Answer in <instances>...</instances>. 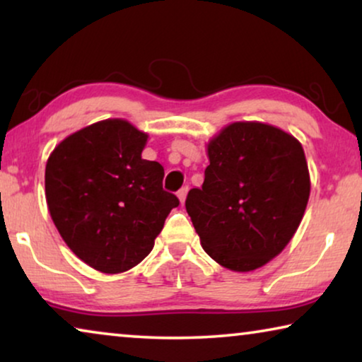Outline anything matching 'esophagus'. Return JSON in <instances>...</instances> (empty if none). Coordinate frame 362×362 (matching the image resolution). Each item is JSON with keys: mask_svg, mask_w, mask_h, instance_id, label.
Here are the masks:
<instances>
[{"mask_svg": "<svg viewBox=\"0 0 362 362\" xmlns=\"http://www.w3.org/2000/svg\"><path fill=\"white\" fill-rule=\"evenodd\" d=\"M187 189H189V187H187V186H182L181 189L177 191V197H180L181 204H185V201H186V196H187Z\"/></svg>", "mask_w": 362, "mask_h": 362, "instance_id": "34e87169", "label": "esophagus"}]
</instances>
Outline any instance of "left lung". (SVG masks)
Returning a JSON list of instances; mask_svg holds the SVG:
<instances>
[{"label": "left lung", "mask_w": 362, "mask_h": 362, "mask_svg": "<svg viewBox=\"0 0 362 362\" xmlns=\"http://www.w3.org/2000/svg\"><path fill=\"white\" fill-rule=\"evenodd\" d=\"M209 166L186 211L202 249L235 272L265 265L303 219L310 173L300 141L280 128L235 122L207 145Z\"/></svg>", "instance_id": "8db88e82"}]
</instances>
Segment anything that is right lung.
I'll return each instance as SVG.
<instances>
[{
    "label": "right lung",
    "mask_w": 362,
    "mask_h": 362,
    "mask_svg": "<svg viewBox=\"0 0 362 362\" xmlns=\"http://www.w3.org/2000/svg\"><path fill=\"white\" fill-rule=\"evenodd\" d=\"M148 135L120 118L97 122L59 143L46 165V199L59 234L103 274L140 264L180 199L165 170L141 158Z\"/></svg>",
    "instance_id": "right-lung-1"
}]
</instances>
